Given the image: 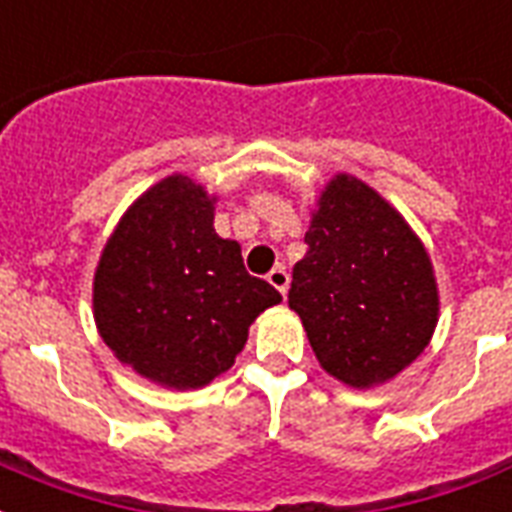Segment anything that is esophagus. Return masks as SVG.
<instances>
[{
  "instance_id": "1",
  "label": "esophagus",
  "mask_w": 512,
  "mask_h": 512,
  "mask_svg": "<svg viewBox=\"0 0 512 512\" xmlns=\"http://www.w3.org/2000/svg\"><path fill=\"white\" fill-rule=\"evenodd\" d=\"M267 280H270L272 286L278 288L280 294H286V291H288V272L283 270V267H275V270L267 275Z\"/></svg>"
}]
</instances>
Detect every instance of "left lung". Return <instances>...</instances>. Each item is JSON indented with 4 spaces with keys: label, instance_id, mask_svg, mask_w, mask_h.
Instances as JSON below:
<instances>
[{
    "label": "left lung",
    "instance_id": "1",
    "mask_svg": "<svg viewBox=\"0 0 512 512\" xmlns=\"http://www.w3.org/2000/svg\"><path fill=\"white\" fill-rule=\"evenodd\" d=\"M305 242L288 305L329 375L370 388L421 356L437 324L432 261L378 191L337 175Z\"/></svg>",
    "mask_w": 512,
    "mask_h": 512
}]
</instances>
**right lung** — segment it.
<instances>
[{"label": "right lung", "instance_id": "1", "mask_svg": "<svg viewBox=\"0 0 512 512\" xmlns=\"http://www.w3.org/2000/svg\"><path fill=\"white\" fill-rule=\"evenodd\" d=\"M278 302L267 280L248 275L240 245L215 234L213 199L186 175L129 207L94 278L107 348L169 388H199L229 370L248 326Z\"/></svg>", "mask_w": 512, "mask_h": 512}]
</instances>
